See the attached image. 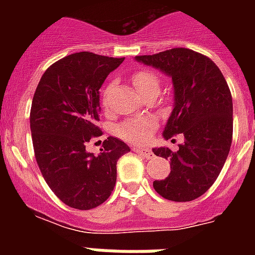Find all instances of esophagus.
<instances>
[{
    "mask_svg": "<svg viewBox=\"0 0 255 255\" xmlns=\"http://www.w3.org/2000/svg\"><path fill=\"white\" fill-rule=\"evenodd\" d=\"M133 151L135 152H137V153H139L140 156H141V157H143V159H147V160H149V159H153V152L151 151V149H149V148H144V147H137V148H135V149H133Z\"/></svg>",
    "mask_w": 255,
    "mask_h": 255,
    "instance_id": "obj_1",
    "label": "esophagus"
}]
</instances>
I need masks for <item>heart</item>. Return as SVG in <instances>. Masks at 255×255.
I'll list each match as a JSON object with an SVG mask.
<instances>
[{
	"label": "heart",
	"mask_w": 255,
	"mask_h": 255,
	"mask_svg": "<svg viewBox=\"0 0 255 255\" xmlns=\"http://www.w3.org/2000/svg\"><path fill=\"white\" fill-rule=\"evenodd\" d=\"M133 85L136 90L139 91L141 96L148 95V94H156L159 95L160 92V79L156 74L151 71H140L136 73L132 77ZM112 90H114V83L107 85V87L103 90V95H102V102H103L104 107L110 106V98H111ZM152 122L151 120H128L118 128V133L122 137L129 140V141H136V143H141L149 137L152 131Z\"/></svg>",
	"instance_id": "heart-1"
}]
</instances>
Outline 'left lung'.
<instances>
[{"mask_svg": "<svg viewBox=\"0 0 255 255\" xmlns=\"http://www.w3.org/2000/svg\"><path fill=\"white\" fill-rule=\"evenodd\" d=\"M135 61L172 79L173 108L163 137L182 133L177 152L153 148L169 160L170 173L153 181L160 196L170 201H192L202 196L221 172L233 136V100L229 86L214 62L189 49H170Z\"/></svg>", "mask_w": 255, "mask_h": 255, "instance_id": "1", "label": "left lung"}]
</instances>
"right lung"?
Listing matches in <instances>:
<instances>
[{"label": "right lung", "mask_w": 255, "mask_h": 255, "mask_svg": "<svg viewBox=\"0 0 255 255\" xmlns=\"http://www.w3.org/2000/svg\"><path fill=\"white\" fill-rule=\"evenodd\" d=\"M124 58L82 51L50 66L30 111L34 153L42 176L66 205L88 210L103 204L116 184V163L129 147L110 136L98 155L86 143L99 136L100 87Z\"/></svg>", "instance_id": "add662e5"}]
</instances>
